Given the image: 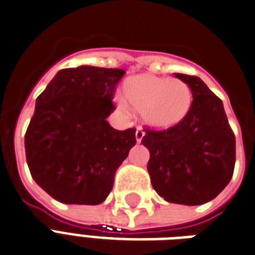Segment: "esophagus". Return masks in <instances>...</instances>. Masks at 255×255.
Returning <instances> with one entry per match:
<instances>
[{
    "label": "esophagus",
    "mask_w": 255,
    "mask_h": 255,
    "mask_svg": "<svg viewBox=\"0 0 255 255\" xmlns=\"http://www.w3.org/2000/svg\"><path fill=\"white\" fill-rule=\"evenodd\" d=\"M144 135H145V131L142 130V128H137V130H135V140H137V142H141Z\"/></svg>",
    "instance_id": "34e87169"
}]
</instances>
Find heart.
<instances>
[{"mask_svg":"<svg viewBox=\"0 0 255 255\" xmlns=\"http://www.w3.org/2000/svg\"><path fill=\"white\" fill-rule=\"evenodd\" d=\"M191 99L189 85L178 79L140 74L122 85L124 105L141 113L153 128H170L181 122L190 110Z\"/></svg>","mask_w":255,"mask_h":255,"instance_id":"heart-1","label":"heart"}]
</instances>
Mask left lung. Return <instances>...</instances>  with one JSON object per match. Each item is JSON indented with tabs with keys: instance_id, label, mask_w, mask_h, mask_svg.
Here are the masks:
<instances>
[{
	"instance_id": "obj_1",
	"label": "left lung",
	"mask_w": 255,
	"mask_h": 255,
	"mask_svg": "<svg viewBox=\"0 0 255 255\" xmlns=\"http://www.w3.org/2000/svg\"><path fill=\"white\" fill-rule=\"evenodd\" d=\"M191 94L190 110L167 129L145 128L141 144L149 149L152 186L166 201L201 205L231 181L235 167V134L220 98L200 77L175 73Z\"/></svg>"
}]
</instances>
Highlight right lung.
Masks as SVG:
<instances>
[{
	"label": "right lung",
	"mask_w": 255,
	"mask_h": 255,
	"mask_svg": "<svg viewBox=\"0 0 255 255\" xmlns=\"http://www.w3.org/2000/svg\"><path fill=\"white\" fill-rule=\"evenodd\" d=\"M124 76L122 69H62L38 96L25 156L35 182L57 201L98 205L113 189L135 144L134 128L117 130L106 121Z\"/></svg>",
	"instance_id": "right-lung-1"
}]
</instances>
